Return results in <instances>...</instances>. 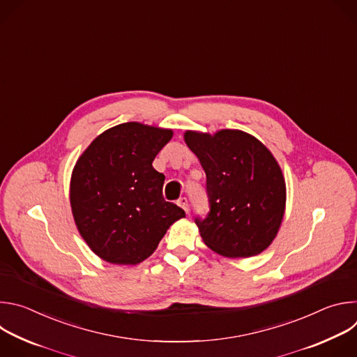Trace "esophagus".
<instances>
[{
    "instance_id": "34e87169",
    "label": "esophagus",
    "mask_w": 357,
    "mask_h": 357,
    "mask_svg": "<svg viewBox=\"0 0 357 357\" xmlns=\"http://www.w3.org/2000/svg\"><path fill=\"white\" fill-rule=\"evenodd\" d=\"M176 203H178V206H181L186 213L189 212V203H188V199H186V197H179Z\"/></svg>"
}]
</instances>
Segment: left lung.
Returning a JSON list of instances; mask_svg holds the SVG:
<instances>
[{"label":"left lung","mask_w":357,"mask_h":357,"mask_svg":"<svg viewBox=\"0 0 357 357\" xmlns=\"http://www.w3.org/2000/svg\"><path fill=\"white\" fill-rule=\"evenodd\" d=\"M183 139L206 174L211 212L196 219L203 243L229 259L263 252L278 234L287 202L271 151L241 130H188Z\"/></svg>","instance_id":"8db88e82"}]
</instances>
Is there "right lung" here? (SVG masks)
I'll list each match as a JSON object with an SVG mask.
<instances>
[{"label": "right lung", "mask_w": 357, "mask_h": 357, "mask_svg": "<svg viewBox=\"0 0 357 357\" xmlns=\"http://www.w3.org/2000/svg\"><path fill=\"white\" fill-rule=\"evenodd\" d=\"M174 131L131 121L97 135L75 164L70 208L75 225L97 257L137 266L154 252L185 212L165 202V176L152 167Z\"/></svg>", "instance_id": "add662e5"}]
</instances>
